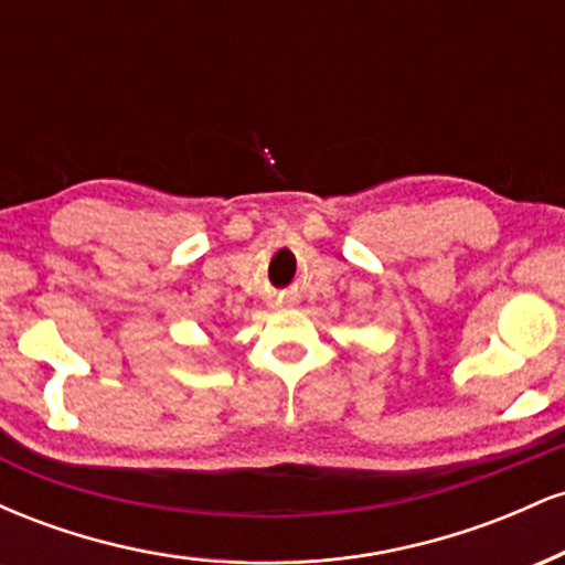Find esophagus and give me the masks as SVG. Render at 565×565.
Masks as SVG:
<instances>
[{
	"label": "esophagus",
	"mask_w": 565,
	"mask_h": 565,
	"mask_svg": "<svg viewBox=\"0 0 565 565\" xmlns=\"http://www.w3.org/2000/svg\"><path fill=\"white\" fill-rule=\"evenodd\" d=\"M284 300H281V297H278V300H274V305H281Z\"/></svg>",
	"instance_id": "esophagus-1"
}]
</instances>
